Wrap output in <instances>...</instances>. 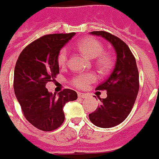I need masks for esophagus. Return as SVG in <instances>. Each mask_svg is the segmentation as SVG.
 <instances>
[{
  "label": "esophagus",
  "instance_id": "obj_1",
  "mask_svg": "<svg viewBox=\"0 0 159 159\" xmlns=\"http://www.w3.org/2000/svg\"><path fill=\"white\" fill-rule=\"evenodd\" d=\"M78 97H79V98H87V94H85V93H81V92H79V93H78Z\"/></svg>",
  "mask_w": 159,
  "mask_h": 159
}]
</instances>
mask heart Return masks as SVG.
Returning <instances> with one entry per match:
<instances>
[{
  "mask_svg": "<svg viewBox=\"0 0 159 159\" xmlns=\"http://www.w3.org/2000/svg\"><path fill=\"white\" fill-rule=\"evenodd\" d=\"M76 49L87 59H93V63L101 74H106L112 68L114 58L109 52L103 51V43L98 39L87 37L80 40L76 44ZM67 61V49H61L57 56V63L60 67L66 66ZM96 80V75L93 73L78 74L72 80V84L79 89L87 87L91 83Z\"/></svg>",
  "mask_w": 159,
  "mask_h": 159,
  "instance_id": "b5f03b06",
  "label": "heart"
}]
</instances>
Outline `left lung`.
Here are the masks:
<instances>
[{
    "label": "left lung",
    "mask_w": 159,
    "mask_h": 159,
    "mask_svg": "<svg viewBox=\"0 0 159 159\" xmlns=\"http://www.w3.org/2000/svg\"><path fill=\"white\" fill-rule=\"evenodd\" d=\"M90 33L110 42L116 54L110 77L97 87L98 91H106L107 98H99L100 105L89 115L90 121L97 127L112 128L121 123L131 112L139 92V72L134 56L122 40L106 31Z\"/></svg>",
    "instance_id": "left-lung-1"
}]
</instances>
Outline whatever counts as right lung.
<instances>
[{
  "label": "right lung",
  "mask_w": 159,
  "mask_h": 159,
  "mask_svg": "<svg viewBox=\"0 0 159 159\" xmlns=\"http://www.w3.org/2000/svg\"><path fill=\"white\" fill-rule=\"evenodd\" d=\"M74 35L75 32L45 35L26 46L17 60L14 93L25 119L43 131L61 127L65 119L64 105L78 98L76 92L70 89L56 95L46 88V84L59 74L60 50Z\"/></svg>",
  "instance_id": "add662e5"
}]
</instances>
